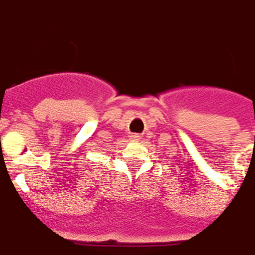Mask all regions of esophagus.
<instances>
[{
  "instance_id": "obj_1",
  "label": "esophagus",
  "mask_w": 255,
  "mask_h": 255,
  "mask_svg": "<svg viewBox=\"0 0 255 255\" xmlns=\"http://www.w3.org/2000/svg\"><path fill=\"white\" fill-rule=\"evenodd\" d=\"M138 137H140L138 134H132V136H131L132 140H138Z\"/></svg>"
}]
</instances>
